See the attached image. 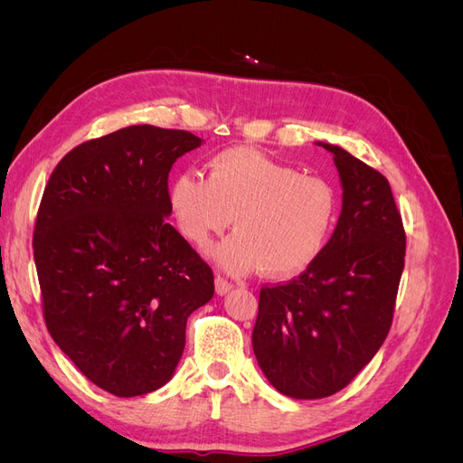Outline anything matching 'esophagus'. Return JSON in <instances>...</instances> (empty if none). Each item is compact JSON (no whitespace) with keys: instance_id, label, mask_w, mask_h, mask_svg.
Here are the masks:
<instances>
[{"instance_id":"esophagus-1","label":"esophagus","mask_w":463,"mask_h":463,"mask_svg":"<svg viewBox=\"0 0 463 463\" xmlns=\"http://www.w3.org/2000/svg\"><path fill=\"white\" fill-rule=\"evenodd\" d=\"M214 284H216V293H218V296H226L228 291L233 289V282H230V279H226L223 276H216Z\"/></svg>"}]
</instances>
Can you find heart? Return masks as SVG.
<instances>
[{
    "label": "heart",
    "instance_id": "1",
    "mask_svg": "<svg viewBox=\"0 0 463 463\" xmlns=\"http://www.w3.org/2000/svg\"><path fill=\"white\" fill-rule=\"evenodd\" d=\"M179 232L204 250L233 222L214 259L233 274L272 278L305 272L326 249L338 218L330 181L303 175L253 148H228L208 162L206 179L181 174L170 191Z\"/></svg>",
    "mask_w": 463,
    "mask_h": 463
}]
</instances>
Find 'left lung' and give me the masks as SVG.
<instances>
[{"label":"left lung","mask_w":463,"mask_h":463,"mask_svg":"<svg viewBox=\"0 0 463 463\" xmlns=\"http://www.w3.org/2000/svg\"><path fill=\"white\" fill-rule=\"evenodd\" d=\"M334 154L342 214L322 255L286 284L262 286L253 349L282 394L326 398L384 344L394 317L405 232L388 179L347 150Z\"/></svg>","instance_id":"1"}]
</instances>
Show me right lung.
I'll return each instance as SVG.
<instances>
[{"mask_svg": "<svg viewBox=\"0 0 463 463\" xmlns=\"http://www.w3.org/2000/svg\"><path fill=\"white\" fill-rule=\"evenodd\" d=\"M201 143L131 125L67 152L42 194L33 247L48 332L119 398L170 381L189 315L214 296L213 269L165 220L172 165Z\"/></svg>", "mask_w": 463, "mask_h": 463, "instance_id": "add662e5", "label": "right lung"}]
</instances>
